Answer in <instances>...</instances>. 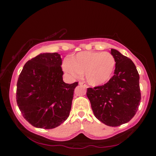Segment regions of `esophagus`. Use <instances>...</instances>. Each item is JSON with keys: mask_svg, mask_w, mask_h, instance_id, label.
<instances>
[{"mask_svg": "<svg viewBox=\"0 0 156 156\" xmlns=\"http://www.w3.org/2000/svg\"><path fill=\"white\" fill-rule=\"evenodd\" d=\"M79 85L83 87H84V88L87 87V84H86L85 83H84L83 82H79Z\"/></svg>", "mask_w": 156, "mask_h": 156, "instance_id": "1", "label": "esophagus"}]
</instances>
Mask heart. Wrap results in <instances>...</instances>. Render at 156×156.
Listing matches in <instances>:
<instances>
[{"label":"heart","mask_w":156,"mask_h":156,"mask_svg":"<svg viewBox=\"0 0 156 156\" xmlns=\"http://www.w3.org/2000/svg\"><path fill=\"white\" fill-rule=\"evenodd\" d=\"M115 63V57L109 52L85 51L66 59L62 67L66 73L73 77L83 73L89 84L98 86L109 80Z\"/></svg>","instance_id":"obj_1"}]
</instances>
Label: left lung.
Wrapping results in <instances>:
<instances>
[{"label": "left lung", "mask_w": 156, "mask_h": 156, "mask_svg": "<svg viewBox=\"0 0 156 156\" xmlns=\"http://www.w3.org/2000/svg\"><path fill=\"white\" fill-rule=\"evenodd\" d=\"M111 54L116 61L114 75L103 85L88 88L87 96L96 118L106 125L118 126L129 122L138 109L140 76L130 58L113 49Z\"/></svg>", "instance_id": "obj_1"}]
</instances>
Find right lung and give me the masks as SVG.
Here are the masks:
<instances>
[{"label":"right lung","mask_w":156,"mask_h":156,"mask_svg":"<svg viewBox=\"0 0 156 156\" xmlns=\"http://www.w3.org/2000/svg\"><path fill=\"white\" fill-rule=\"evenodd\" d=\"M58 53H44L25 63L17 81L16 102L25 119L37 128L54 129L69 115L78 82L62 80Z\"/></svg>","instance_id":"obj_1"}]
</instances>
